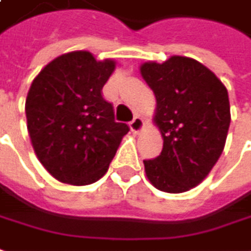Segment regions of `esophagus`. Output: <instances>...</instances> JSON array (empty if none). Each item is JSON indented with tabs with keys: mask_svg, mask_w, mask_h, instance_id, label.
Instances as JSON below:
<instances>
[{
	"mask_svg": "<svg viewBox=\"0 0 251 251\" xmlns=\"http://www.w3.org/2000/svg\"><path fill=\"white\" fill-rule=\"evenodd\" d=\"M143 127H144V121L140 118V117H134L132 122H130V129H132V132H140Z\"/></svg>",
	"mask_w": 251,
	"mask_h": 251,
	"instance_id": "34e87169",
	"label": "esophagus"
}]
</instances>
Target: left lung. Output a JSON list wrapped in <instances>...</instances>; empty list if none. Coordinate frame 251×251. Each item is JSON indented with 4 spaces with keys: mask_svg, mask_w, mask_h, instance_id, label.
<instances>
[{
    "mask_svg": "<svg viewBox=\"0 0 251 251\" xmlns=\"http://www.w3.org/2000/svg\"><path fill=\"white\" fill-rule=\"evenodd\" d=\"M140 70L156 97L154 119L163 137L161 154L144 161L148 180L165 192H185L209 175L224 150L231 124L228 92L190 57L144 63Z\"/></svg>",
    "mask_w": 251,
    "mask_h": 251,
    "instance_id": "left-lung-1",
    "label": "left lung"
}]
</instances>
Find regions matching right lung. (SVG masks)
Instances as JSON below:
<instances>
[{"label":"right lung","mask_w":251,"mask_h":251,"mask_svg":"<svg viewBox=\"0 0 251 251\" xmlns=\"http://www.w3.org/2000/svg\"><path fill=\"white\" fill-rule=\"evenodd\" d=\"M114 68L112 60L78 50L50 61L32 81L28 134L44 168L61 183L86 185L103 177L129 132L101 92Z\"/></svg>","instance_id":"add662e5"}]
</instances>
